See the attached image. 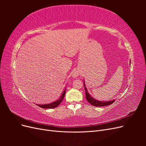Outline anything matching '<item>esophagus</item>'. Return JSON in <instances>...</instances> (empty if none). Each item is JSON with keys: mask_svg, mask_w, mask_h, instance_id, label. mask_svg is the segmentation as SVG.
<instances>
[{"mask_svg": "<svg viewBox=\"0 0 146 146\" xmlns=\"http://www.w3.org/2000/svg\"><path fill=\"white\" fill-rule=\"evenodd\" d=\"M74 76H76H76H77V74H74Z\"/></svg>", "mask_w": 146, "mask_h": 146, "instance_id": "obj_1", "label": "esophagus"}]
</instances>
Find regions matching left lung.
I'll return each mask as SVG.
<instances>
[{"label":"left lung","mask_w":146,"mask_h":146,"mask_svg":"<svg viewBox=\"0 0 146 146\" xmlns=\"http://www.w3.org/2000/svg\"><path fill=\"white\" fill-rule=\"evenodd\" d=\"M84 83V82H83ZM84 86H85V92H86V99L88 100V102L91 104L92 105L94 106V107H104V106H107L109 105H111L113 104L115 100H111V101H107V102H101V101H98L94 98H92V97L90 95V94L88 93V91L86 88L85 86V83H83Z\"/></svg>","instance_id":"obj_1"}]
</instances>
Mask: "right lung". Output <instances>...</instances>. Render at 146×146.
Listing matches in <instances>:
<instances>
[{"label": "right lung", "instance_id": "add662e5", "mask_svg": "<svg viewBox=\"0 0 146 146\" xmlns=\"http://www.w3.org/2000/svg\"><path fill=\"white\" fill-rule=\"evenodd\" d=\"M66 93V91H64L63 92V93L61 95V96L60 97V99H58V100H56L55 102H52L51 104H46V105H38L39 107L42 108H54L58 107V106L61 103V102L63 101V98L64 97Z\"/></svg>", "mask_w": 146, "mask_h": 146}]
</instances>
